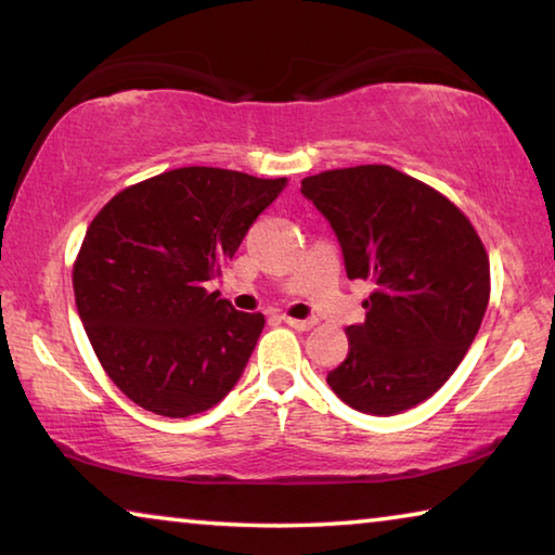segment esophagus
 Masks as SVG:
<instances>
[{
    "label": "esophagus",
    "mask_w": 555,
    "mask_h": 555,
    "mask_svg": "<svg viewBox=\"0 0 555 555\" xmlns=\"http://www.w3.org/2000/svg\"><path fill=\"white\" fill-rule=\"evenodd\" d=\"M284 323L296 327V331H311V327L315 325V321H298V318H291V315H284Z\"/></svg>",
    "instance_id": "34e87169"
}]
</instances>
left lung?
<instances>
[{"label":"left lung","instance_id":"8db88e82","mask_svg":"<svg viewBox=\"0 0 555 555\" xmlns=\"http://www.w3.org/2000/svg\"><path fill=\"white\" fill-rule=\"evenodd\" d=\"M350 279L372 281L350 352L327 372L347 406L393 416L443 387L473 345L490 300V259L469 220L436 188L391 166L308 176Z\"/></svg>","mask_w":555,"mask_h":555}]
</instances>
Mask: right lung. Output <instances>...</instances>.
Returning a JSON list of instances; mask_svg holds the SVG:
<instances>
[{
	"mask_svg": "<svg viewBox=\"0 0 555 555\" xmlns=\"http://www.w3.org/2000/svg\"><path fill=\"white\" fill-rule=\"evenodd\" d=\"M286 178L185 166L119 191L73 264L75 306L102 370L158 416L208 411L237 384L264 327L234 311L220 276Z\"/></svg>",
	"mask_w": 555,
	"mask_h": 555,
	"instance_id": "right-lung-1",
	"label": "right lung"
}]
</instances>
